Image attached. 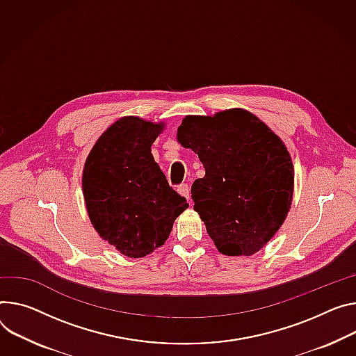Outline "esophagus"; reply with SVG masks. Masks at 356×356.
I'll return each mask as SVG.
<instances>
[{
    "label": "esophagus",
    "mask_w": 356,
    "mask_h": 356,
    "mask_svg": "<svg viewBox=\"0 0 356 356\" xmlns=\"http://www.w3.org/2000/svg\"><path fill=\"white\" fill-rule=\"evenodd\" d=\"M177 191H179V195H181L183 197H186L188 200V203L191 202L190 200V187H188L187 183H183V184L177 186Z\"/></svg>",
    "instance_id": "34e87169"
}]
</instances>
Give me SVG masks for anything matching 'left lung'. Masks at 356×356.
Here are the masks:
<instances>
[{"label": "left lung", "mask_w": 356, "mask_h": 356, "mask_svg": "<svg viewBox=\"0 0 356 356\" xmlns=\"http://www.w3.org/2000/svg\"><path fill=\"white\" fill-rule=\"evenodd\" d=\"M177 140L206 169L191 199L218 251L251 255L263 248L293 200L294 168L281 139L250 112L230 109L186 116Z\"/></svg>", "instance_id": "8db88e82"}]
</instances>
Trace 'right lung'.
<instances>
[{
  "label": "right lung",
  "mask_w": 356,
  "mask_h": 356,
  "mask_svg": "<svg viewBox=\"0 0 356 356\" xmlns=\"http://www.w3.org/2000/svg\"><path fill=\"white\" fill-rule=\"evenodd\" d=\"M163 126L139 118L113 123L89 153L82 177L89 218L99 236L126 257L163 245L188 206L154 161L150 146Z\"/></svg>",
  "instance_id": "1"
}]
</instances>
